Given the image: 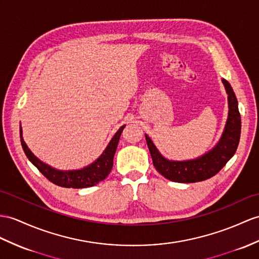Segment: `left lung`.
I'll return each mask as SVG.
<instances>
[{
    "label": "left lung",
    "mask_w": 259,
    "mask_h": 259,
    "mask_svg": "<svg viewBox=\"0 0 259 259\" xmlns=\"http://www.w3.org/2000/svg\"><path fill=\"white\" fill-rule=\"evenodd\" d=\"M222 81L226 93L229 94V117L220 142L209 153L194 160H167L159 154L150 138L145 135L154 166L166 179L184 184L209 179L217 175L235 154L241 137V114L238 111L237 99L231 84L225 79Z\"/></svg>",
    "instance_id": "8db88e82"
}]
</instances>
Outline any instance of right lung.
Wrapping results in <instances>:
<instances>
[{"label": "right lung", "instance_id": "1", "mask_svg": "<svg viewBox=\"0 0 259 259\" xmlns=\"http://www.w3.org/2000/svg\"><path fill=\"white\" fill-rule=\"evenodd\" d=\"M124 126H122V127L116 132V134L110 142L109 146L106 147V149L103 151V154L100 156V158L98 160L94 161L90 166L80 170H74V171H60V170L54 169L46 165V163L41 162L37 157L34 156V154L28 149L26 143L24 142L22 136V127L20 126L21 144L25 155L27 156V158L30 160V162L33 163V165L38 169L50 182L64 188H88L99 184V182L104 180L109 176L113 167V158H114L118 140L119 137H121Z\"/></svg>", "mask_w": 259, "mask_h": 259}]
</instances>
